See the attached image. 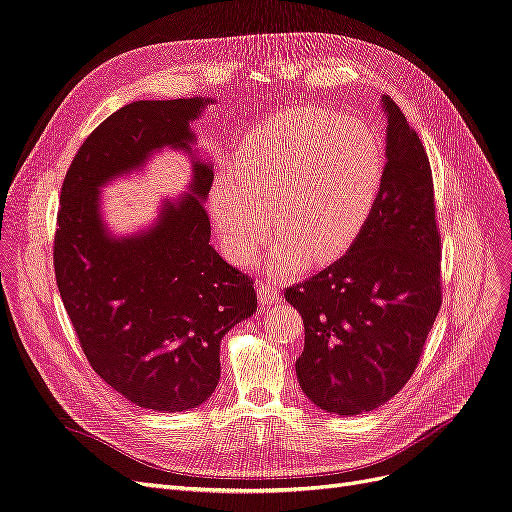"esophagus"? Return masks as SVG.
<instances>
[{
  "label": "esophagus",
  "instance_id": "1",
  "mask_svg": "<svg viewBox=\"0 0 512 512\" xmlns=\"http://www.w3.org/2000/svg\"><path fill=\"white\" fill-rule=\"evenodd\" d=\"M278 295H280V287L274 278H261L257 282V297L261 306L274 304V301H278Z\"/></svg>",
  "mask_w": 512,
  "mask_h": 512
}]
</instances>
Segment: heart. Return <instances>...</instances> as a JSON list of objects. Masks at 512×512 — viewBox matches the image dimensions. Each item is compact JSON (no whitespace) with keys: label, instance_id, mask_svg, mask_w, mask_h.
<instances>
[{"label":"heart","instance_id":"b5f03b06","mask_svg":"<svg viewBox=\"0 0 512 512\" xmlns=\"http://www.w3.org/2000/svg\"><path fill=\"white\" fill-rule=\"evenodd\" d=\"M384 149L354 118L304 107L253 132L234 162V179L213 192V219L225 251L251 263L272 217L280 270L342 255L365 227L384 183Z\"/></svg>","mask_w":512,"mask_h":512}]
</instances>
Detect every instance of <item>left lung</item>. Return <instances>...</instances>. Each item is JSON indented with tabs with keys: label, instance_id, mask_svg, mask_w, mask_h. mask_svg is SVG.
Here are the masks:
<instances>
[{
	"label": "left lung",
	"instance_id": "obj_1",
	"mask_svg": "<svg viewBox=\"0 0 512 512\" xmlns=\"http://www.w3.org/2000/svg\"><path fill=\"white\" fill-rule=\"evenodd\" d=\"M384 183L346 255L285 289L304 318L297 380L337 415L384 405L418 367L443 301L441 232L426 149L390 97Z\"/></svg>",
	"mask_w": 512,
	"mask_h": 512
}]
</instances>
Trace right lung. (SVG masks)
<instances>
[{
  "mask_svg": "<svg viewBox=\"0 0 512 512\" xmlns=\"http://www.w3.org/2000/svg\"><path fill=\"white\" fill-rule=\"evenodd\" d=\"M208 103L137 101L111 113L75 154L56 215V285L90 367L130 403L162 413L215 392L221 337L257 310L253 278L208 244V164L194 162L189 194L130 238L105 230L99 187L166 145L192 154L189 122Z\"/></svg>",
  "mask_w": 512,
  "mask_h": 512,
  "instance_id": "add662e5",
  "label": "right lung"
}]
</instances>
